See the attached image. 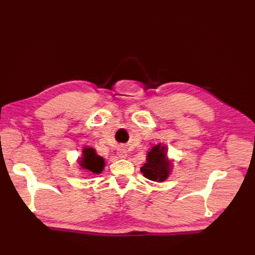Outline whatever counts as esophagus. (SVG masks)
Segmentation results:
<instances>
[{
  "label": "esophagus",
  "instance_id": "obj_1",
  "mask_svg": "<svg viewBox=\"0 0 255 255\" xmlns=\"http://www.w3.org/2000/svg\"><path fill=\"white\" fill-rule=\"evenodd\" d=\"M117 154L120 158H126L127 157V150L123 148V146H120V148H118Z\"/></svg>",
  "mask_w": 255,
  "mask_h": 255
}]
</instances>
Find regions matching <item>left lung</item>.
Wrapping results in <instances>:
<instances>
[{
  "label": "left lung",
  "instance_id": "8db88e82",
  "mask_svg": "<svg viewBox=\"0 0 255 255\" xmlns=\"http://www.w3.org/2000/svg\"><path fill=\"white\" fill-rule=\"evenodd\" d=\"M165 145L160 143L152 146L146 156V164L141 167L140 171L151 181L164 182L170 173V160L168 159Z\"/></svg>",
  "mask_w": 255,
  "mask_h": 255
}]
</instances>
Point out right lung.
I'll use <instances>...</instances> for the list:
<instances>
[{
    "label": "right lung",
    "instance_id": "add662e5",
    "mask_svg": "<svg viewBox=\"0 0 255 255\" xmlns=\"http://www.w3.org/2000/svg\"><path fill=\"white\" fill-rule=\"evenodd\" d=\"M81 166L92 173H100L104 168V159L96 154L91 148H85L83 151V157L80 160Z\"/></svg>",
    "mask_w": 255,
    "mask_h": 255
}]
</instances>
